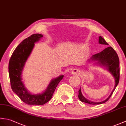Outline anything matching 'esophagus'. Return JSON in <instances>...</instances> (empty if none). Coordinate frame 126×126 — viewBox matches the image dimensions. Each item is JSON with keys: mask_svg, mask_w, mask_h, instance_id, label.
Here are the masks:
<instances>
[{"mask_svg": "<svg viewBox=\"0 0 126 126\" xmlns=\"http://www.w3.org/2000/svg\"><path fill=\"white\" fill-rule=\"evenodd\" d=\"M80 70L77 69H74V70H72V71H71V74L74 75L78 76L80 74Z\"/></svg>", "mask_w": 126, "mask_h": 126, "instance_id": "34e87169", "label": "esophagus"}]
</instances>
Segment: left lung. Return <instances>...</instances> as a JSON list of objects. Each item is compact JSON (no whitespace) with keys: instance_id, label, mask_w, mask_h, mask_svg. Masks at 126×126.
Listing matches in <instances>:
<instances>
[{"instance_id":"left-lung-1","label":"left lung","mask_w":126,"mask_h":126,"mask_svg":"<svg viewBox=\"0 0 126 126\" xmlns=\"http://www.w3.org/2000/svg\"><path fill=\"white\" fill-rule=\"evenodd\" d=\"M99 43L101 45H108V43L106 42V41L101 36L99 37ZM88 61L89 62H95L94 64L96 65L106 68L114 78L115 86L109 97L103 101L93 102L89 100L88 99L85 98L82 94L81 88H80L78 91V98L81 101L91 105H98L105 103L110 99L119 82L120 63L118 54L112 47H109L99 53L93 55Z\"/></svg>"}]
</instances>
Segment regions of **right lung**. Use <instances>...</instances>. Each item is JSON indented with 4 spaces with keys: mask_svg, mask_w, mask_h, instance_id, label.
<instances>
[{
    "mask_svg": "<svg viewBox=\"0 0 126 126\" xmlns=\"http://www.w3.org/2000/svg\"><path fill=\"white\" fill-rule=\"evenodd\" d=\"M43 37L42 34H34L23 41L14 50L8 64L11 86L13 91L22 101L28 105H42L48 102L54 94L64 75L52 79L42 93L33 94L26 88L22 81V72L25 63L33 50L35 43Z\"/></svg>",
    "mask_w": 126,
    "mask_h": 126,
    "instance_id": "obj_1",
    "label": "right lung"
}]
</instances>
